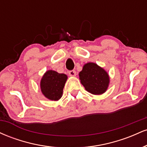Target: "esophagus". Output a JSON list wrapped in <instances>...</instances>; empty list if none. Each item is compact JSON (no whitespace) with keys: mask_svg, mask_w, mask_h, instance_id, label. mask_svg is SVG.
<instances>
[{"mask_svg":"<svg viewBox=\"0 0 147 147\" xmlns=\"http://www.w3.org/2000/svg\"><path fill=\"white\" fill-rule=\"evenodd\" d=\"M68 74L70 77H75L76 76V72L75 70H70V71H69Z\"/></svg>","mask_w":147,"mask_h":147,"instance_id":"obj_1","label":"esophagus"}]
</instances>
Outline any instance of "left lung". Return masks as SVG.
I'll use <instances>...</instances> for the list:
<instances>
[{
    "label": "left lung",
    "mask_w": 147,
    "mask_h": 147,
    "mask_svg": "<svg viewBox=\"0 0 147 147\" xmlns=\"http://www.w3.org/2000/svg\"><path fill=\"white\" fill-rule=\"evenodd\" d=\"M79 76L81 84L86 90L92 95H102L107 90L110 84L109 73L97 63L92 62L84 64Z\"/></svg>",
    "instance_id": "obj_1"
}]
</instances>
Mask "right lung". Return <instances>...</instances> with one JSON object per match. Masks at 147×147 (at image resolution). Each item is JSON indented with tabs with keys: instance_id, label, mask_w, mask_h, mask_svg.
I'll return each instance as SVG.
<instances>
[{
	"instance_id": "add662e5",
	"label": "right lung",
	"mask_w": 147,
	"mask_h": 147,
	"mask_svg": "<svg viewBox=\"0 0 147 147\" xmlns=\"http://www.w3.org/2000/svg\"><path fill=\"white\" fill-rule=\"evenodd\" d=\"M68 76L49 70L43 75L40 82L41 91L45 97L51 101H58L63 95V90Z\"/></svg>"
}]
</instances>
